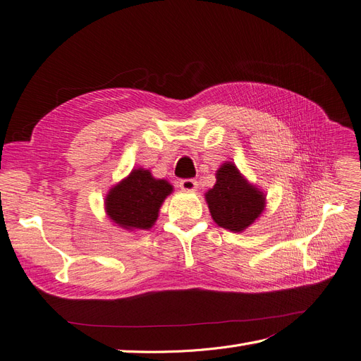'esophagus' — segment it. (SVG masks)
Instances as JSON below:
<instances>
[{
	"mask_svg": "<svg viewBox=\"0 0 361 361\" xmlns=\"http://www.w3.org/2000/svg\"><path fill=\"white\" fill-rule=\"evenodd\" d=\"M179 187L183 191H195V190H197V180H194V179H182L179 182Z\"/></svg>",
	"mask_w": 361,
	"mask_h": 361,
	"instance_id": "1",
	"label": "esophagus"
}]
</instances>
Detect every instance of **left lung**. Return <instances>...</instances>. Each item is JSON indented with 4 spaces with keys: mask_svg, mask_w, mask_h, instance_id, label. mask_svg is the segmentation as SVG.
I'll list each match as a JSON object with an SVG mask.
<instances>
[{
    "mask_svg": "<svg viewBox=\"0 0 361 361\" xmlns=\"http://www.w3.org/2000/svg\"><path fill=\"white\" fill-rule=\"evenodd\" d=\"M206 202L218 226L232 232H243L264 211L265 195L228 162L216 171V183L206 192Z\"/></svg>",
    "mask_w": 361,
    "mask_h": 361,
    "instance_id": "obj_1",
    "label": "left lung"
}]
</instances>
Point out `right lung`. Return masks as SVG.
<instances>
[{
	"mask_svg": "<svg viewBox=\"0 0 361 361\" xmlns=\"http://www.w3.org/2000/svg\"><path fill=\"white\" fill-rule=\"evenodd\" d=\"M171 190L167 180L155 179L149 170H133L106 195V214L128 231H146L157 221L159 207Z\"/></svg>",
	"mask_w": 361,
	"mask_h": 361,
	"instance_id": "right-lung-1",
	"label": "right lung"
}]
</instances>
